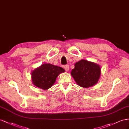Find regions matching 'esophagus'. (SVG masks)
<instances>
[{"label":"esophagus","instance_id":"1","mask_svg":"<svg viewBox=\"0 0 129 129\" xmlns=\"http://www.w3.org/2000/svg\"><path fill=\"white\" fill-rule=\"evenodd\" d=\"M64 68L66 71H68L69 70V66L68 65H66L64 67Z\"/></svg>","mask_w":129,"mask_h":129}]
</instances>
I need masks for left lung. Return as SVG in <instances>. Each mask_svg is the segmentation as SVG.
<instances>
[{
    "label": "left lung",
    "mask_w": 129,
    "mask_h": 129,
    "mask_svg": "<svg viewBox=\"0 0 129 129\" xmlns=\"http://www.w3.org/2000/svg\"><path fill=\"white\" fill-rule=\"evenodd\" d=\"M71 75L78 85L89 88L98 83L101 75V68L96 63L82 59L76 62Z\"/></svg>",
    "instance_id": "left-lung-1"
}]
</instances>
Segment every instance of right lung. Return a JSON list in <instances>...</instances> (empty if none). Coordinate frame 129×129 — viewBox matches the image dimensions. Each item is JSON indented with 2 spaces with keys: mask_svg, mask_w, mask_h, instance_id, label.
Segmentation results:
<instances>
[{
  "mask_svg": "<svg viewBox=\"0 0 129 129\" xmlns=\"http://www.w3.org/2000/svg\"><path fill=\"white\" fill-rule=\"evenodd\" d=\"M64 72V69L61 67L44 64L31 72L32 82L36 87L47 90L54 84L58 76Z\"/></svg>",
  "mask_w": 129,
  "mask_h": 129,
  "instance_id": "obj_1",
  "label": "right lung"
}]
</instances>
